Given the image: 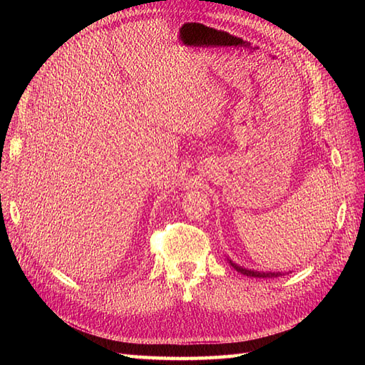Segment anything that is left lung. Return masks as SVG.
<instances>
[{"label": "left lung", "instance_id": "obj_1", "mask_svg": "<svg viewBox=\"0 0 365 365\" xmlns=\"http://www.w3.org/2000/svg\"><path fill=\"white\" fill-rule=\"evenodd\" d=\"M228 263L233 267L237 272L248 275V277H257V279H274V277H280V275H284V272H263V271H256V269H248L244 267H239L237 263H235L231 259H228Z\"/></svg>", "mask_w": 365, "mask_h": 365}]
</instances>
